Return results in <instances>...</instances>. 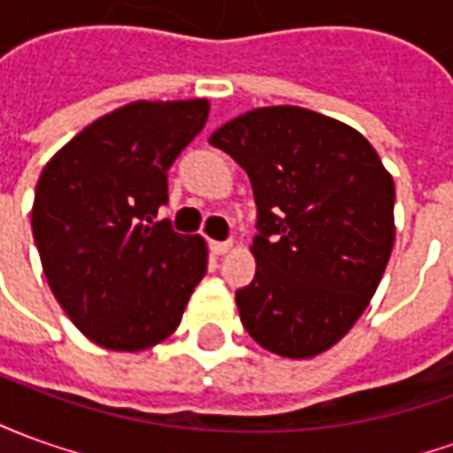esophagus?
<instances>
[{"label": "esophagus", "mask_w": 453, "mask_h": 453, "mask_svg": "<svg viewBox=\"0 0 453 453\" xmlns=\"http://www.w3.org/2000/svg\"><path fill=\"white\" fill-rule=\"evenodd\" d=\"M232 246H234V242H209L211 254H217V257L226 254V251H232Z\"/></svg>", "instance_id": "esophagus-1"}]
</instances>
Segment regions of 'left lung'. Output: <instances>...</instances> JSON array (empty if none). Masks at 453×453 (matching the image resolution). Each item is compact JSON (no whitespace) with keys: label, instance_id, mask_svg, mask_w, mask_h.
Listing matches in <instances>:
<instances>
[{"label":"left lung","instance_id":"1","mask_svg":"<svg viewBox=\"0 0 453 453\" xmlns=\"http://www.w3.org/2000/svg\"><path fill=\"white\" fill-rule=\"evenodd\" d=\"M209 142L239 162L258 209L246 333L291 360L330 350L370 305L395 246V182L355 127L298 105L229 120Z\"/></svg>","mask_w":453,"mask_h":453}]
</instances>
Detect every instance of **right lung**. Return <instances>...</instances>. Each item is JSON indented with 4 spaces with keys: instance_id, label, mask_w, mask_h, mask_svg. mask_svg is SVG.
Returning a JSON list of instances; mask_svg holds the SVG:
<instances>
[{
    "instance_id": "right-lung-1",
    "label": "right lung",
    "mask_w": 453,
    "mask_h": 453,
    "mask_svg": "<svg viewBox=\"0 0 453 453\" xmlns=\"http://www.w3.org/2000/svg\"><path fill=\"white\" fill-rule=\"evenodd\" d=\"M207 115V98L127 103L42 170L31 232L43 276L73 326L105 350L170 338L207 273V242L155 221L167 170Z\"/></svg>"
}]
</instances>
